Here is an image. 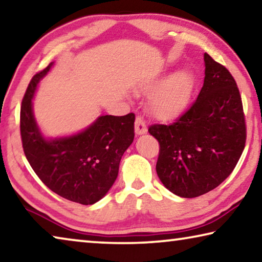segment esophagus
Here are the masks:
<instances>
[{"label": "esophagus", "instance_id": "esophagus-1", "mask_svg": "<svg viewBox=\"0 0 262 262\" xmlns=\"http://www.w3.org/2000/svg\"><path fill=\"white\" fill-rule=\"evenodd\" d=\"M147 132V124L142 116H136L135 119V133L138 135H142Z\"/></svg>", "mask_w": 262, "mask_h": 262}]
</instances>
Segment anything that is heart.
<instances>
[{
  "instance_id": "b5f03b06",
  "label": "heart",
  "mask_w": 262,
  "mask_h": 262,
  "mask_svg": "<svg viewBox=\"0 0 262 262\" xmlns=\"http://www.w3.org/2000/svg\"><path fill=\"white\" fill-rule=\"evenodd\" d=\"M193 90V76L189 71H180L157 87L149 103L152 113L162 120L177 118L189 105Z\"/></svg>"
}]
</instances>
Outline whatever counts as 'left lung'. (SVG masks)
Listing matches in <instances>:
<instances>
[{
	"instance_id": "1",
	"label": "left lung",
	"mask_w": 262,
	"mask_h": 262,
	"mask_svg": "<svg viewBox=\"0 0 262 262\" xmlns=\"http://www.w3.org/2000/svg\"><path fill=\"white\" fill-rule=\"evenodd\" d=\"M204 84L190 108L171 124H152L160 144L156 172L184 198L202 196L233 171L246 143L242 95L225 66L204 53Z\"/></svg>"
}]
</instances>
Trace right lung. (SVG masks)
Listing matches in <instances>:
<instances>
[{
  "label": "right lung",
  "instance_id": "obj_1",
  "mask_svg": "<svg viewBox=\"0 0 262 262\" xmlns=\"http://www.w3.org/2000/svg\"><path fill=\"white\" fill-rule=\"evenodd\" d=\"M51 66L50 63L32 77L23 97L19 119L23 150L50 190L79 204H94L118 177L121 157L134 140L135 115H102L77 135L45 140L35 121L31 100Z\"/></svg>",
  "mask_w": 262,
  "mask_h": 262
}]
</instances>
